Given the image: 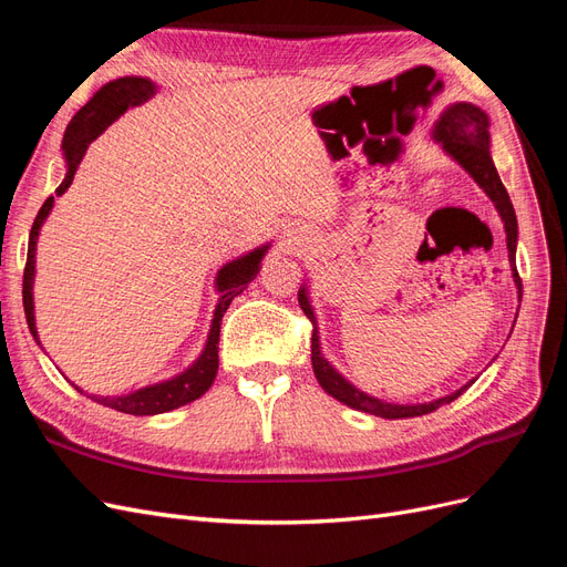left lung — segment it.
Listing matches in <instances>:
<instances>
[{
    "mask_svg": "<svg viewBox=\"0 0 567 567\" xmlns=\"http://www.w3.org/2000/svg\"><path fill=\"white\" fill-rule=\"evenodd\" d=\"M489 120L487 115L480 111L473 104H452L447 111L440 115V120L435 123V140L442 142L444 151L450 153L454 161H458L463 165V169H468V175L485 188V194L494 200L496 210H499L502 219H504V229H506V244H508V257L513 265V279H516L518 293L523 298V281L520 274L516 269V241H518V219H516V210H513L511 198L506 194V188L496 175V167L492 163L489 156ZM298 302L302 307L305 317L312 321V367H315V375L319 385L336 398L338 402L348 404L352 409L367 411V414L381 416V419H411V416H423L431 414V411L440 409L442 404L454 402L458 394L466 390L468 385H463L461 390L447 394V398H440L435 402L427 404H390L383 400H375L364 394L362 390H357L354 385H350L342 375L326 362L319 352V336H317V326H315V312L310 307V300L305 296V288L298 293Z\"/></svg>",
    "mask_w": 567,
    "mask_h": 567,
    "instance_id": "left-lung-1",
    "label": "left lung"
}]
</instances>
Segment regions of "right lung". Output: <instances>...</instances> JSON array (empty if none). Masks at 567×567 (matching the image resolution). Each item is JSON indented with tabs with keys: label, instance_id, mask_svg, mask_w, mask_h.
<instances>
[{
	"label": "right lung",
	"instance_id": "obj_1",
	"mask_svg": "<svg viewBox=\"0 0 567 567\" xmlns=\"http://www.w3.org/2000/svg\"><path fill=\"white\" fill-rule=\"evenodd\" d=\"M156 87L153 82L144 80V78H120L109 82L106 87H101L90 104H84L75 117L68 125L65 134H63V156L68 163V175L61 182V186L56 188V196L65 194V188L73 184V177L78 173V167L87 153L90 144L96 140V136L104 132L113 120H117L123 115L130 106L142 104V101L151 99ZM51 205H54V196H49L44 200V205L40 208L35 221H32L30 229V238H28V260H25V271H23V307H25V319H28V329L30 333L35 336L38 340V329H35V315H32V279H35V246H38V234L44 217L49 215ZM265 248H257L252 252H248L241 260H234L227 267H221L219 277H217V288H219V302L215 310V319H213V329L208 336V346H205L203 354L198 357V362L184 371L182 375L173 381H165L158 385L151 388H142L127 398H92L99 404H106L111 409L123 411V414H132V416H153V414H163V411L177 409L182 404H188L198 400L200 394L208 390L215 381L217 373V346H219V323L221 317H225L227 307L231 305V300L241 293V290L257 277L260 271V260L265 255ZM40 342V340H38ZM80 390V388H75ZM82 392V390H80Z\"/></svg>",
	"mask_w": 567,
	"mask_h": 567
}]
</instances>
